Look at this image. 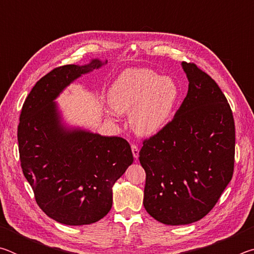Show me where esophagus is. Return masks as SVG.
Instances as JSON below:
<instances>
[{
  "instance_id": "obj_1",
  "label": "esophagus",
  "mask_w": 254,
  "mask_h": 254,
  "mask_svg": "<svg viewBox=\"0 0 254 254\" xmlns=\"http://www.w3.org/2000/svg\"><path fill=\"white\" fill-rule=\"evenodd\" d=\"M131 149H132V153H133V157L135 159L139 157V147H137L136 144H132L131 145Z\"/></svg>"
}]
</instances>
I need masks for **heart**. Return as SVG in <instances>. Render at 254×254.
<instances>
[{
    "label": "heart",
    "mask_w": 254,
    "mask_h": 254,
    "mask_svg": "<svg viewBox=\"0 0 254 254\" xmlns=\"http://www.w3.org/2000/svg\"><path fill=\"white\" fill-rule=\"evenodd\" d=\"M180 91L170 77L148 68H133L120 75L112 85L109 103L117 113L130 112V123L137 134L160 131L173 115Z\"/></svg>",
    "instance_id": "b5f03b06"
}]
</instances>
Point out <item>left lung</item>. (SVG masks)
I'll return each mask as SVG.
<instances>
[{"label":"left lung","mask_w":254,"mask_h":254,"mask_svg":"<svg viewBox=\"0 0 254 254\" xmlns=\"http://www.w3.org/2000/svg\"><path fill=\"white\" fill-rule=\"evenodd\" d=\"M188 92L175 118L143 141V205L158 222L185 225L207 215L231 182L235 126L230 104L212 77L183 62Z\"/></svg>","instance_id":"left-lung-1"}]
</instances>
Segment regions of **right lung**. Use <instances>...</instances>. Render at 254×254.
<instances>
[{
    "label": "right lung",
    "instance_id": "obj_1",
    "mask_svg": "<svg viewBox=\"0 0 254 254\" xmlns=\"http://www.w3.org/2000/svg\"><path fill=\"white\" fill-rule=\"evenodd\" d=\"M102 65L94 59L55 68L37 81L21 110V168L39 207L62 224L86 225L104 217L113 201L112 187L133 162L126 139L66 127L54 102L75 79Z\"/></svg>",
    "mask_w": 254,
    "mask_h": 254
}]
</instances>
